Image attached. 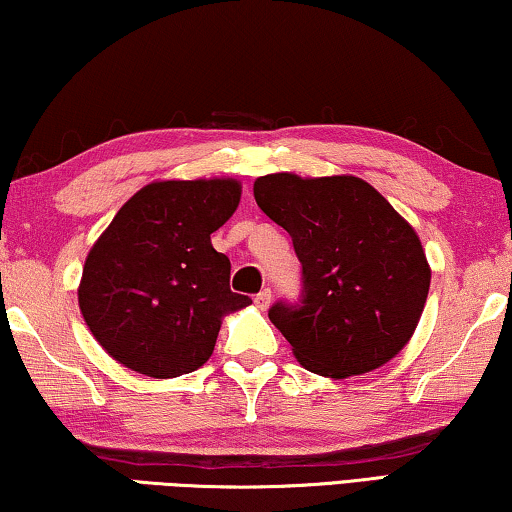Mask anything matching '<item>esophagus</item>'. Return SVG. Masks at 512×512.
Here are the masks:
<instances>
[{"instance_id": "1", "label": "esophagus", "mask_w": 512, "mask_h": 512, "mask_svg": "<svg viewBox=\"0 0 512 512\" xmlns=\"http://www.w3.org/2000/svg\"><path fill=\"white\" fill-rule=\"evenodd\" d=\"M255 305L259 310L269 308V305H271V289H262V292L255 296Z\"/></svg>"}]
</instances>
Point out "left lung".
<instances>
[{
  "mask_svg": "<svg viewBox=\"0 0 512 512\" xmlns=\"http://www.w3.org/2000/svg\"><path fill=\"white\" fill-rule=\"evenodd\" d=\"M255 200L285 227L303 264V305L276 303L273 326L305 370L365 375L414 335L432 269L414 227L368 181L352 174L255 179Z\"/></svg>",
  "mask_w": 512,
  "mask_h": 512,
  "instance_id": "1",
  "label": "left lung"
}]
</instances>
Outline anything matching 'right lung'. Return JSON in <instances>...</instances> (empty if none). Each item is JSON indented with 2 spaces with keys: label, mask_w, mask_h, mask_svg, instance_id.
I'll return each instance as SVG.
<instances>
[{
  "label": "right lung",
  "mask_w": 512,
  "mask_h": 512,
  "mask_svg": "<svg viewBox=\"0 0 512 512\" xmlns=\"http://www.w3.org/2000/svg\"><path fill=\"white\" fill-rule=\"evenodd\" d=\"M239 202L232 177L158 179L117 211L78 285L82 317L114 361L154 379L209 361L223 319L253 303L232 292L230 259L211 246Z\"/></svg>",
  "instance_id": "obj_1"
}]
</instances>
